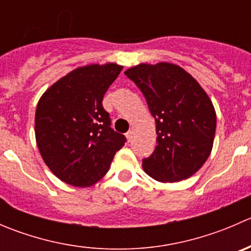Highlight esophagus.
Wrapping results in <instances>:
<instances>
[{
    "mask_svg": "<svg viewBox=\"0 0 251 251\" xmlns=\"http://www.w3.org/2000/svg\"><path fill=\"white\" fill-rule=\"evenodd\" d=\"M126 138H127L128 142L131 141V138H132V131H128V132H126Z\"/></svg>",
    "mask_w": 251,
    "mask_h": 251,
    "instance_id": "1",
    "label": "esophagus"
}]
</instances>
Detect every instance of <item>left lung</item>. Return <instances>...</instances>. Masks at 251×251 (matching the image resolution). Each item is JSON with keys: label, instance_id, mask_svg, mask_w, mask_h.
Instances as JSON below:
<instances>
[{"label": "left lung", "instance_id": "1", "mask_svg": "<svg viewBox=\"0 0 251 251\" xmlns=\"http://www.w3.org/2000/svg\"><path fill=\"white\" fill-rule=\"evenodd\" d=\"M125 75L143 93L155 119L158 144L142 160L144 171L160 182L191 177L214 143L216 113L210 98L196 78L170 63L136 65Z\"/></svg>", "mask_w": 251, "mask_h": 251}]
</instances>
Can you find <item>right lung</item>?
<instances>
[{"label": "right lung", "mask_w": 251, "mask_h": 251, "mask_svg": "<svg viewBox=\"0 0 251 251\" xmlns=\"http://www.w3.org/2000/svg\"><path fill=\"white\" fill-rule=\"evenodd\" d=\"M123 67L114 63L73 70L44 93L35 114L42 159L55 176L75 187H90L110 168L126 137L110 127L103 97Z\"/></svg>", "instance_id": "right-lung-1"}]
</instances>
